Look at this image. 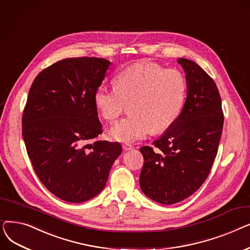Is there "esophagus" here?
Wrapping results in <instances>:
<instances>
[{"mask_svg":"<svg viewBox=\"0 0 250 250\" xmlns=\"http://www.w3.org/2000/svg\"><path fill=\"white\" fill-rule=\"evenodd\" d=\"M123 149L125 151H129V150L133 149V146L130 145V144H123Z\"/></svg>","mask_w":250,"mask_h":250,"instance_id":"obj_1","label":"esophagus"}]
</instances>
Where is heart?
Masks as SVG:
<instances>
[{
	"instance_id": "heart-1",
	"label": "heart",
	"mask_w": 250,
	"mask_h": 250,
	"mask_svg": "<svg viewBox=\"0 0 250 250\" xmlns=\"http://www.w3.org/2000/svg\"><path fill=\"white\" fill-rule=\"evenodd\" d=\"M187 94V82L175 69L156 62H139L125 68L115 78V86L101 84L94 103L104 120L115 122L129 102V112L114 125L110 138L123 143L145 139L152 130L163 132L179 116Z\"/></svg>"
}]
</instances>
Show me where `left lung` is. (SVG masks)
I'll return each instance as SVG.
<instances>
[{
	"mask_svg": "<svg viewBox=\"0 0 250 250\" xmlns=\"http://www.w3.org/2000/svg\"><path fill=\"white\" fill-rule=\"evenodd\" d=\"M177 62L185 69L188 87L181 112L153 147L140 149L144 157L141 189L163 205L186 200L202 187L217 156L224 124L213 79L192 61Z\"/></svg>",
	"mask_w": 250,
	"mask_h": 250,
	"instance_id": "1",
	"label": "left lung"
}]
</instances>
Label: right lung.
Here are the masks:
<instances>
[{
    "label": "right lung",
    "instance_id": "obj_1",
    "mask_svg": "<svg viewBox=\"0 0 250 250\" xmlns=\"http://www.w3.org/2000/svg\"><path fill=\"white\" fill-rule=\"evenodd\" d=\"M111 62L70 58L39 73L22 115V136L42 185L61 200L83 203L106 185L122 153L118 142H91L103 133L94 93Z\"/></svg>",
    "mask_w": 250,
    "mask_h": 250
}]
</instances>
